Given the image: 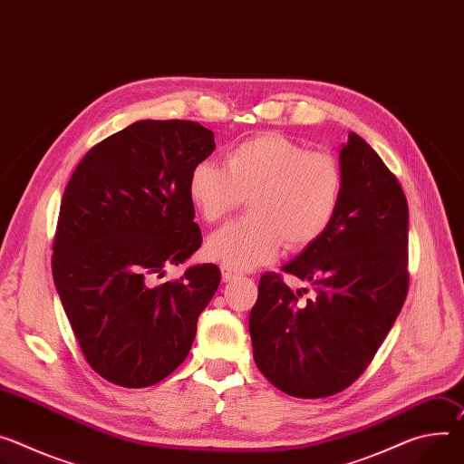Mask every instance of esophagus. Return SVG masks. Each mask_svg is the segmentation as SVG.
I'll list each match as a JSON object with an SVG mask.
<instances>
[{
  "label": "esophagus",
  "mask_w": 464,
  "mask_h": 464,
  "mask_svg": "<svg viewBox=\"0 0 464 464\" xmlns=\"http://www.w3.org/2000/svg\"><path fill=\"white\" fill-rule=\"evenodd\" d=\"M220 272H222L224 281H231V279H235V277H238V276H240V272H238V270H235V268H231V266H226V265H222V266H220Z\"/></svg>",
  "instance_id": "34e87169"
}]
</instances>
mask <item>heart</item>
Segmentation results:
<instances>
[{"mask_svg":"<svg viewBox=\"0 0 464 464\" xmlns=\"http://www.w3.org/2000/svg\"><path fill=\"white\" fill-rule=\"evenodd\" d=\"M187 188L205 222L226 218L247 198L249 215L207 240L210 259L247 270L276 259L283 240L292 249L314 244L339 210L344 174L333 153L266 133L231 148L226 168L198 162Z\"/></svg>","mask_w":464,"mask_h":464,"instance_id":"b5f03b06","label":"heart"}]
</instances>
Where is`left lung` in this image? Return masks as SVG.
<instances>
[{"label": "left lung", "mask_w": 464, "mask_h": 464, "mask_svg": "<svg viewBox=\"0 0 464 464\" xmlns=\"http://www.w3.org/2000/svg\"><path fill=\"white\" fill-rule=\"evenodd\" d=\"M339 162L344 190L334 220L281 268L309 281L314 298L300 304L281 276L268 272L249 313L257 368L296 398H325L350 387L407 296L409 207L398 179L355 133L341 146Z\"/></svg>", "instance_id": "left-lung-1"}]
</instances>
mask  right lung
<instances>
[{"mask_svg":"<svg viewBox=\"0 0 464 464\" xmlns=\"http://www.w3.org/2000/svg\"><path fill=\"white\" fill-rule=\"evenodd\" d=\"M215 148L198 121L140 120L96 144L68 181L53 281L82 353L114 385L142 389L170 375L220 285L210 263L155 283L201 246L187 187Z\"/></svg>","mask_w":464,"mask_h":464,"instance_id":"add662e5","label":"right lung"}]
</instances>
